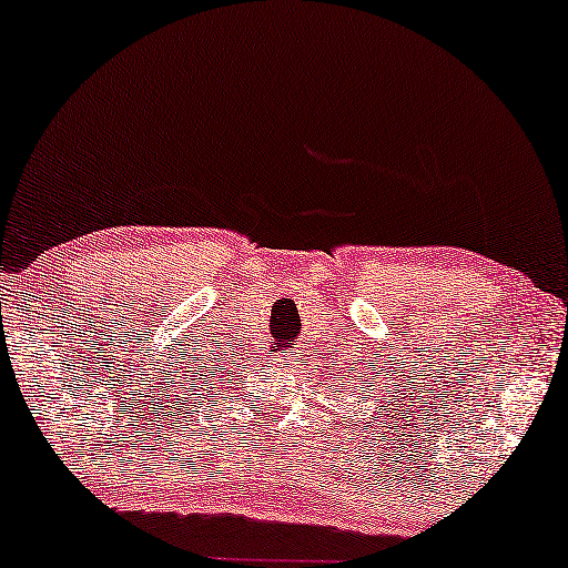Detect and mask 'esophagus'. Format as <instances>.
Masks as SVG:
<instances>
[{"instance_id":"1","label":"esophagus","mask_w":568,"mask_h":568,"mask_svg":"<svg viewBox=\"0 0 568 568\" xmlns=\"http://www.w3.org/2000/svg\"><path fill=\"white\" fill-rule=\"evenodd\" d=\"M275 357H277V362H281V365L287 369V367H295V365H298V357H295V352H277L275 354Z\"/></svg>"}]
</instances>
